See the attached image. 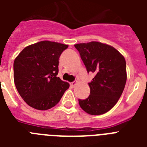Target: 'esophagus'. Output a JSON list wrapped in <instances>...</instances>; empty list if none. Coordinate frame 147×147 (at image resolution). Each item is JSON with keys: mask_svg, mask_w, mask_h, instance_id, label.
Masks as SVG:
<instances>
[{"mask_svg": "<svg viewBox=\"0 0 147 147\" xmlns=\"http://www.w3.org/2000/svg\"><path fill=\"white\" fill-rule=\"evenodd\" d=\"M76 84H77V82H73L70 83V85H71V88H74L76 85Z\"/></svg>", "mask_w": 147, "mask_h": 147, "instance_id": "esophagus-1", "label": "esophagus"}]
</instances>
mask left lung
Returning a JSON list of instances; mask_svg holds the SVG:
<instances>
[{
	"mask_svg": "<svg viewBox=\"0 0 147 147\" xmlns=\"http://www.w3.org/2000/svg\"><path fill=\"white\" fill-rule=\"evenodd\" d=\"M88 72L94 73L90 95L78 99L83 111L92 115H100L111 109L118 101L127 82L125 59L114 47L100 42L75 45Z\"/></svg>",
	"mask_w": 147,
	"mask_h": 147,
	"instance_id": "obj_1",
	"label": "left lung"
}]
</instances>
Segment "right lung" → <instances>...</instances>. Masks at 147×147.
I'll return each instance as SVG.
<instances>
[{
  "instance_id": "obj_1",
  "label": "right lung",
  "mask_w": 147,
  "mask_h": 147,
  "mask_svg": "<svg viewBox=\"0 0 147 147\" xmlns=\"http://www.w3.org/2000/svg\"><path fill=\"white\" fill-rule=\"evenodd\" d=\"M68 45L41 41L25 47L13 62V79L25 102L45 111L56 105L69 88L57 77L59 59Z\"/></svg>"
}]
</instances>
